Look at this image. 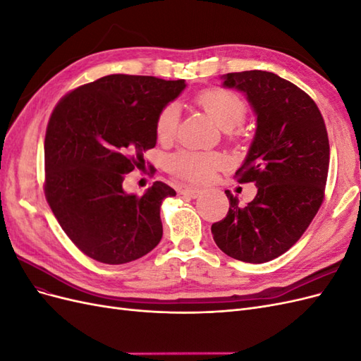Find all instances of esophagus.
<instances>
[{
    "mask_svg": "<svg viewBox=\"0 0 361 361\" xmlns=\"http://www.w3.org/2000/svg\"><path fill=\"white\" fill-rule=\"evenodd\" d=\"M200 192H202V190L200 188H195V187H185L180 191L182 195H187V197H190V199H197L199 195H200Z\"/></svg>",
    "mask_w": 361,
    "mask_h": 361,
    "instance_id": "34e87169",
    "label": "esophagus"
}]
</instances>
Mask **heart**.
<instances>
[{"instance_id":"obj_1","label":"heart","mask_w":361,"mask_h":361,"mask_svg":"<svg viewBox=\"0 0 361 361\" xmlns=\"http://www.w3.org/2000/svg\"><path fill=\"white\" fill-rule=\"evenodd\" d=\"M202 110L209 116L216 126L224 130L226 135H233L235 129L244 122L247 114L245 102L226 89H206L195 97ZM179 106L169 104L162 108L157 117V135L162 141H169L176 134L179 125ZM224 164L220 154H203V152H179L170 158L169 167L179 178L188 180H206L211 171Z\"/></svg>"}]
</instances>
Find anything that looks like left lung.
<instances>
[{"instance_id":"8db88e82","label":"left lung","mask_w":361,"mask_h":361,"mask_svg":"<svg viewBox=\"0 0 361 361\" xmlns=\"http://www.w3.org/2000/svg\"><path fill=\"white\" fill-rule=\"evenodd\" d=\"M223 85L247 96L256 134L239 183L255 182L256 197L239 206L231 191L226 218L214 223L215 244L233 259L264 264L298 241L324 202L330 145L318 105L300 87L265 71L227 73Z\"/></svg>"}]
</instances>
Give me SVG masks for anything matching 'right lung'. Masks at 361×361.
<instances>
[{
	"mask_svg": "<svg viewBox=\"0 0 361 361\" xmlns=\"http://www.w3.org/2000/svg\"><path fill=\"white\" fill-rule=\"evenodd\" d=\"M185 80L106 75L72 90L54 108L45 135V195L84 255L108 265L143 257L162 238L161 203L176 195L154 182L143 195L123 190L157 145V117Z\"/></svg>",
	"mask_w": 361,
	"mask_h": 361,
	"instance_id": "right-lung-1",
	"label": "right lung"
}]
</instances>
